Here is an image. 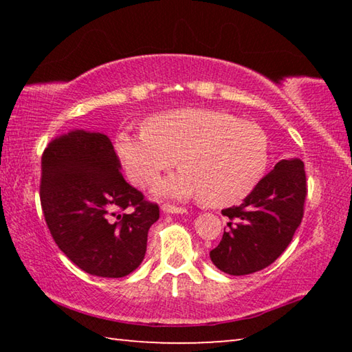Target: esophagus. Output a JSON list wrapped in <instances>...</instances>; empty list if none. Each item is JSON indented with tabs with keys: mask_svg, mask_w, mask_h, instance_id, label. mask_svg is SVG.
I'll use <instances>...</instances> for the list:
<instances>
[{
	"mask_svg": "<svg viewBox=\"0 0 352 352\" xmlns=\"http://www.w3.org/2000/svg\"><path fill=\"white\" fill-rule=\"evenodd\" d=\"M162 210H163V212H166V214H184V212H186V208L175 206V205H169V204H164V205L162 206Z\"/></svg>",
	"mask_w": 352,
	"mask_h": 352,
	"instance_id": "obj_1",
	"label": "esophagus"
}]
</instances>
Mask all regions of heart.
<instances>
[{
    "instance_id": "b5f03b06",
    "label": "heart",
    "mask_w": 352,
    "mask_h": 352,
    "mask_svg": "<svg viewBox=\"0 0 352 352\" xmlns=\"http://www.w3.org/2000/svg\"><path fill=\"white\" fill-rule=\"evenodd\" d=\"M116 153L129 180L147 188L172 169L182 170L157 184L158 194L195 197L205 206L242 201L258 186L270 162L264 130L231 113L182 109L153 115L144 130L121 132Z\"/></svg>"
}]
</instances>
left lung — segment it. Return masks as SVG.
<instances>
[{"label":"left lung","mask_w":352,"mask_h":352,"mask_svg":"<svg viewBox=\"0 0 352 352\" xmlns=\"http://www.w3.org/2000/svg\"><path fill=\"white\" fill-rule=\"evenodd\" d=\"M306 195L305 163L298 158L276 163L242 205L222 211L230 219V228L211 250L212 264L234 276L269 267L289 247L300 226Z\"/></svg>","instance_id":"left-lung-1"}]
</instances>
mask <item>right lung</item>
<instances>
[{"mask_svg": "<svg viewBox=\"0 0 352 352\" xmlns=\"http://www.w3.org/2000/svg\"><path fill=\"white\" fill-rule=\"evenodd\" d=\"M40 201L57 247L79 269L102 278L127 276L141 264L148 228L160 219L158 205L124 180L109 136L85 130L45 148Z\"/></svg>", "mask_w": 352, "mask_h": 352, "instance_id": "right-lung-1", "label": "right lung"}]
</instances>
